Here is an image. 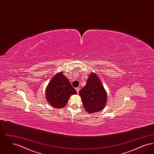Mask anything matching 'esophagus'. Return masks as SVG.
<instances>
[{"mask_svg": "<svg viewBox=\"0 0 154 154\" xmlns=\"http://www.w3.org/2000/svg\"><path fill=\"white\" fill-rule=\"evenodd\" d=\"M75 90H76V91H77V94H79V90H80V88H75Z\"/></svg>", "mask_w": 154, "mask_h": 154, "instance_id": "34e87169", "label": "esophagus"}]
</instances>
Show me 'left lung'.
I'll return each instance as SVG.
<instances>
[{
  "mask_svg": "<svg viewBox=\"0 0 154 154\" xmlns=\"http://www.w3.org/2000/svg\"><path fill=\"white\" fill-rule=\"evenodd\" d=\"M84 109L92 114L102 110L107 103V94L95 73L91 74L87 84L79 92Z\"/></svg>",
  "mask_w": 154,
  "mask_h": 154,
  "instance_id": "obj_1",
  "label": "left lung"
}]
</instances>
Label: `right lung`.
<instances>
[{"label": "right lung", "instance_id": "obj_1", "mask_svg": "<svg viewBox=\"0 0 154 154\" xmlns=\"http://www.w3.org/2000/svg\"><path fill=\"white\" fill-rule=\"evenodd\" d=\"M76 94V91L62 72L57 74L53 77L45 90L47 100L56 109H62L65 107L70 96Z\"/></svg>", "mask_w": 154, "mask_h": 154}]
</instances>
